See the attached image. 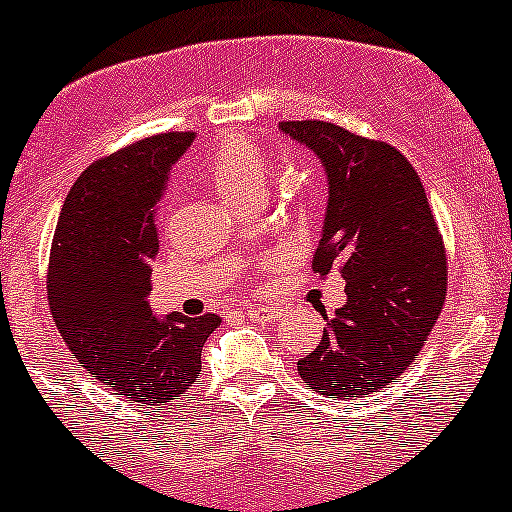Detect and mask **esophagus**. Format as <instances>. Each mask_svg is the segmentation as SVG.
Returning a JSON list of instances; mask_svg holds the SVG:
<instances>
[{
  "label": "esophagus",
  "mask_w": 512,
  "mask_h": 512,
  "mask_svg": "<svg viewBox=\"0 0 512 512\" xmlns=\"http://www.w3.org/2000/svg\"><path fill=\"white\" fill-rule=\"evenodd\" d=\"M241 317H251V320H274V317H279V309L276 307H243Z\"/></svg>",
  "instance_id": "1"
}]
</instances>
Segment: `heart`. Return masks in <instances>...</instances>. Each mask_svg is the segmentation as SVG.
Segmentation results:
<instances>
[{"mask_svg":"<svg viewBox=\"0 0 512 512\" xmlns=\"http://www.w3.org/2000/svg\"><path fill=\"white\" fill-rule=\"evenodd\" d=\"M205 172L220 192V198L236 208H246L264 198L269 162L259 144L243 137H231L215 147L205 162Z\"/></svg>","mask_w":512,"mask_h":512,"instance_id":"heart-1","label":"heart"}]
</instances>
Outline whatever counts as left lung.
<instances>
[{"mask_svg":"<svg viewBox=\"0 0 512 512\" xmlns=\"http://www.w3.org/2000/svg\"><path fill=\"white\" fill-rule=\"evenodd\" d=\"M327 172L330 200L312 271L345 279L320 345L297 363L320 396L365 398L398 381L447 299V251L419 172L391 144L327 121H281Z\"/></svg>","mask_w":512,"mask_h":512,"instance_id":"obj_1","label":"left lung"}]
</instances>
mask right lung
<instances>
[{"mask_svg": "<svg viewBox=\"0 0 512 512\" xmlns=\"http://www.w3.org/2000/svg\"><path fill=\"white\" fill-rule=\"evenodd\" d=\"M195 131H167L88 164L55 225L48 302L75 360L147 409L190 391L218 314L157 320L147 302L159 251L157 205Z\"/></svg>", "mask_w": 512, "mask_h": 512, "instance_id": "1", "label": "right lung"}]
</instances>
